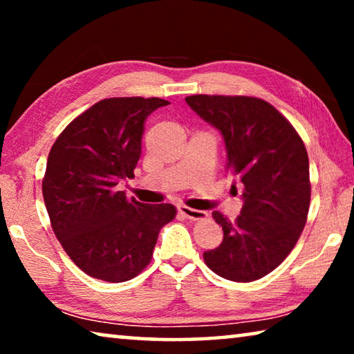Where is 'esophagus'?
<instances>
[{
	"label": "esophagus",
	"instance_id": "esophagus-1",
	"mask_svg": "<svg viewBox=\"0 0 354 354\" xmlns=\"http://www.w3.org/2000/svg\"><path fill=\"white\" fill-rule=\"evenodd\" d=\"M178 212L183 215V217L189 218V220H203L207 217V214L205 211H198V209H192L189 206H178Z\"/></svg>",
	"mask_w": 354,
	"mask_h": 354
}]
</instances>
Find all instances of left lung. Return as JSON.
<instances>
[{
	"instance_id": "8db88e82",
	"label": "left lung",
	"mask_w": 354,
	"mask_h": 354,
	"mask_svg": "<svg viewBox=\"0 0 354 354\" xmlns=\"http://www.w3.org/2000/svg\"><path fill=\"white\" fill-rule=\"evenodd\" d=\"M185 103L223 136L226 169L242 184L234 221L212 212L223 242L203 253L206 266L236 283L259 279L286 259L306 225V147L289 120L261 98L192 95Z\"/></svg>"
}]
</instances>
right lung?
<instances>
[{
  "label": "right lung",
  "instance_id": "right-lung-1",
  "mask_svg": "<svg viewBox=\"0 0 354 354\" xmlns=\"http://www.w3.org/2000/svg\"><path fill=\"white\" fill-rule=\"evenodd\" d=\"M162 98H106L76 117L48 154L41 192L53 231L88 277L124 283L151 261L169 203L143 205L117 184L134 178L143 124Z\"/></svg>",
  "mask_w": 354,
  "mask_h": 354
}]
</instances>
